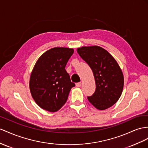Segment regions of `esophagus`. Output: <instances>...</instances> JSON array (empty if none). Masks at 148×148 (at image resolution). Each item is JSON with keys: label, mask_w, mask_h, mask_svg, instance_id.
<instances>
[{"label": "esophagus", "mask_w": 148, "mask_h": 148, "mask_svg": "<svg viewBox=\"0 0 148 148\" xmlns=\"http://www.w3.org/2000/svg\"><path fill=\"white\" fill-rule=\"evenodd\" d=\"M81 84H82V83L81 82H77V83H76V86L77 87V88H80V87L81 86Z\"/></svg>", "instance_id": "esophagus-1"}]
</instances>
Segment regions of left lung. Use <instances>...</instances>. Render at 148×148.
I'll list each match as a JSON object with an SVG mask.
<instances>
[{"label": "left lung", "mask_w": 148, "mask_h": 148, "mask_svg": "<svg viewBox=\"0 0 148 148\" xmlns=\"http://www.w3.org/2000/svg\"><path fill=\"white\" fill-rule=\"evenodd\" d=\"M81 58L92 69L96 90L88 99L99 110L111 107L119 100L124 86L123 72L115 59L99 46L77 48Z\"/></svg>", "instance_id": "1"}]
</instances>
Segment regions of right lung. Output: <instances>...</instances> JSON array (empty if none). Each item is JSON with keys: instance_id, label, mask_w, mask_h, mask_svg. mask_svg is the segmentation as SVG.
Here are the masks:
<instances>
[{"instance_id": "1", "label": "right lung", "mask_w": 148, "mask_h": 148, "mask_svg": "<svg viewBox=\"0 0 148 148\" xmlns=\"http://www.w3.org/2000/svg\"><path fill=\"white\" fill-rule=\"evenodd\" d=\"M73 53V49L52 48L40 56L33 68L30 91L36 104L45 111L54 112L59 110L75 86L65 69Z\"/></svg>"}]
</instances>
